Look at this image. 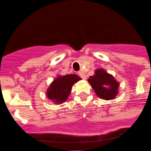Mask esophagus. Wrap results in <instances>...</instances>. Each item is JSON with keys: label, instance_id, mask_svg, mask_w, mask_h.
<instances>
[{"label": "esophagus", "instance_id": "1", "mask_svg": "<svg viewBox=\"0 0 151 151\" xmlns=\"http://www.w3.org/2000/svg\"><path fill=\"white\" fill-rule=\"evenodd\" d=\"M78 74H79V76L81 77V78L83 79V80H86V75L83 72V71H79Z\"/></svg>", "mask_w": 151, "mask_h": 151}]
</instances>
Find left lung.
Masks as SVG:
<instances>
[{
    "mask_svg": "<svg viewBox=\"0 0 151 151\" xmlns=\"http://www.w3.org/2000/svg\"><path fill=\"white\" fill-rule=\"evenodd\" d=\"M88 81L96 94L101 99L110 100L117 95L119 83L111 74L107 73L104 69H96L95 74L91 76Z\"/></svg>",
    "mask_w": 151,
    "mask_h": 151,
    "instance_id": "8db88e82",
    "label": "left lung"
}]
</instances>
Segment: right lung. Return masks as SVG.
Returning a JSON list of instances; mask_svg holds the SVG:
<instances>
[{
	"instance_id": "add662e5",
	"label": "right lung",
	"mask_w": 151,
	"mask_h": 151,
	"mask_svg": "<svg viewBox=\"0 0 151 151\" xmlns=\"http://www.w3.org/2000/svg\"><path fill=\"white\" fill-rule=\"evenodd\" d=\"M80 80L81 78L76 74L58 76L48 88L47 97L55 104L63 103L68 99L73 85Z\"/></svg>"
}]
</instances>
